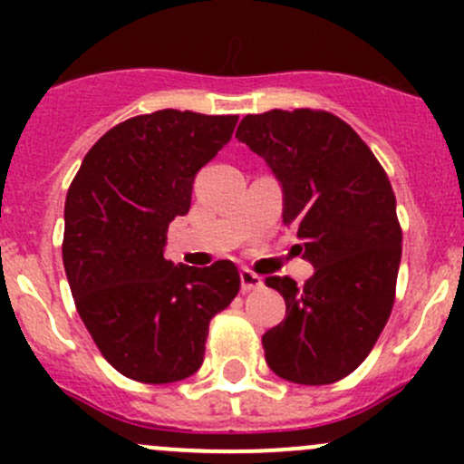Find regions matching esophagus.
Returning a JSON list of instances; mask_svg holds the SVG:
<instances>
[{
  "instance_id": "esophagus-1",
  "label": "esophagus",
  "mask_w": 464,
  "mask_h": 464,
  "mask_svg": "<svg viewBox=\"0 0 464 464\" xmlns=\"http://www.w3.org/2000/svg\"><path fill=\"white\" fill-rule=\"evenodd\" d=\"M240 283H242V292H251V289H260L262 287V278L258 274L249 269L240 271Z\"/></svg>"
}]
</instances>
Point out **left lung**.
I'll use <instances>...</instances> for the list:
<instances>
[{
    "mask_svg": "<svg viewBox=\"0 0 464 464\" xmlns=\"http://www.w3.org/2000/svg\"><path fill=\"white\" fill-rule=\"evenodd\" d=\"M283 186V222L314 274L269 276L285 321L262 336L278 377L323 386L371 354L392 303L401 260L395 193L375 154L345 121L319 110L246 114L236 132Z\"/></svg>",
    "mask_w": 464,
    "mask_h": 464,
    "instance_id": "obj_1",
    "label": "left lung"
}]
</instances>
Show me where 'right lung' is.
Returning <instances> with one entry per match:
<instances>
[{
	"label": "right lung",
	"instance_id": "1",
	"mask_svg": "<svg viewBox=\"0 0 464 464\" xmlns=\"http://www.w3.org/2000/svg\"><path fill=\"white\" fill-rule=\"evenodd\" d=\"M236 123L179 110L134 116L93 143L69 186L63 260L76 310L102 357L134 382L198 372L210 319L240 292L231 260L199 269L163 258L195 175Z\"/></svg>",
	"mask_w": 464,
	"mask_h": 464
}]
</instances>
